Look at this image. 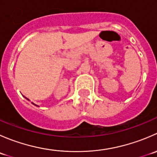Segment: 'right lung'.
I'll return each mask as SVG.
<instances>
[{"mask_svg":"<svg viewBox=\"0 0 157 157\" xmlns=\"http://www.w3.org/2000/svg\"><path fill=\"white\" fill-rule=\"evenodd\" d=\"M32 103H33V105H36V104H34V103H33V102H32ZM37 106H38V105H37Z\"/></svg>","mask_w":157,"mask_h":157,"instance_id":"1","label":"right lung"}]
</instances>
